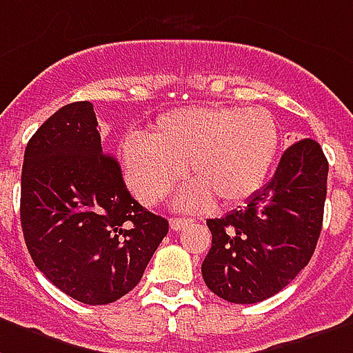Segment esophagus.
Segmentation results:
<instances>
[{"label":"esophagus","mask_w":353,"mask_h":353,"mask_svg":"<svg viewBox=\"0 0 353 353\" xmlns=\"http://www.w3.org/2000/svg\"><path fill=\"white\" fill-rule=\"evenodd\" d=\"M190 223H192L190 219H183V216H172V219H170V226H172V230H181L185 228V226H189Z\"/></svg>","instance_id":"obj_1"}]
</instances>
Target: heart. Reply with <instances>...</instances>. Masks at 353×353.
Masks as SVG:
<instances>
[{
	"instance_id": "b5f03b06",
	"label": "heart",
	"mask_w": 353,
	"mask_h": 353,
	"mask_svg": "<svg viewBox=\"0 0 353 353\" xmlns=\"http://www.w3.org/2000/svg\"><path fill=\"white\" fill-rule=\"evenodd\" d=\"M279 148V129L265 108L190 106L166 112L148 138L121 143L125 179L140 200L155 203L183 176L179 203L200 208L215 198L237 203L262 187Z\"/></svg>"
}]
</instances>
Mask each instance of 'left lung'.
<instances>
[{"instance_id":"left-lung-1","label":"left lung","mask_w":353,"mask_h":353,"mask_svg":"<svg viewBox=\"0 0 353 353\" xmlns=\"http://www.w3.org/2000/svg\"><path fill=\"white\" fill-rule=\"evenodd\" d=\"M327 159L303 138L284 151L275 176L243 210L208 219V288L224 301L252 305L286 288L314 254L327 194Z\"/></svg>"}]
</instances>
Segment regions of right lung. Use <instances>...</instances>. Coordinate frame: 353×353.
Instances as JSON below:
<instances>
[{
  "label": "right lung",
  "mask_w": 353,
  "mask_h": 353,
  "mask_svg": "<svg viewBox=\"0 0 353 353\" xmlns=\"http://www.w3.org/2000/svg\"><path fill=\"white\" fill-rule=\"evenodd\" d=\"M20 223L39 271L85 305L129 294L168 234L130 196L88 101L59 108L26 145Z\"/></svg>",
  "instance_id": "obj_1"
}]
</instances>
